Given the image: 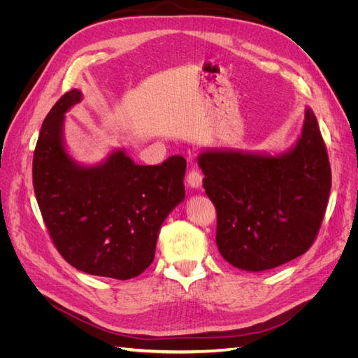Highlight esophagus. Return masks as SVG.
<instances>
[{
    "label": "esophagus",
    "instance_id": "obj_1",
    "mask_svg": "<svg viewBox=\"0 0 358 358\" xmlns=\"http://www.w3.org/2000/svg\"><path fill=\"white\" fill-rule=\"evenodd\" d=\"M187 182L191 188H200L203 183V175L196 167H192L187 175Z\"/></svg>",
    "mask_w": 358,
    "mask_h": 358
}]
</instances>
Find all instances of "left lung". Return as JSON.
I'll list each match as a JSON object with an SVG mask.
<instances>
[{"label":"left lung","instance_id":"obj_1","mask_svg":"<svg viewBox=\"0 0 358 358\" xmlns=\"http://www.w3.org/2000/svg\"><path fill=\"white\" fill-rule=\"evenodd\" d=\"M199 166L216 209V245L234 267L262 272L282 266L315 242L331 169L310 109L289 152L270 157L209 150L199 157Z\"/></svg>","mask_w":358,"mask_h":358}]
</instances>
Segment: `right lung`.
Here are the masks:
<instances>
[{
	"label": "right lung",
	"instance_id": "obj_1",
	"mask_svg": "<svg viewBox=\"0 0 358 358\" xmlns=\"http://www.w3.org/2000/svg\"><path fill=\"white\" fill-rule=\"evenodd\" d=\"M82 94H64L41 125L32 185L50 239L85 273L131 279L154 262L161 224L183 197L187 159L138 166L116 150L103 164L80 167L62 145L64 113Z\"/></svg>",
	"mask_w": 358,
	"mask_h": 358
}]
</instances>
